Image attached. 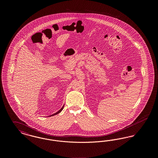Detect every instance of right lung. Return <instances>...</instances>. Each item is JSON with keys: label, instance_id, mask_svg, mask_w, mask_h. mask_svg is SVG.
Listing matches in <instances>:
<instances>
[{"label": "right lung", "instance_id": "1", "mask_svg": "<svg viewBox=\"0 0 158 158\" xmlns=\"http://www.w3.org/2000/svg\"><path fill=\"white\" fill-rule=\"evenodd\" d=\"M63 108H64V105H63V107H62V108H61V109H60V110H59V111H57V113H55V114H52V115H50V116H48V117H51V116H53V115H56V114H59V113H60V112H61V111H62V110H63Z\"/></svg>", "mask_w": 158, "mask_h": 158}]
</instances>
